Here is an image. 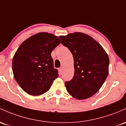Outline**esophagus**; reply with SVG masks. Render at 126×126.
<instances>
[{"label": "esophagus", "mask_w": 126, "mask_h": 126, "mask_svg": "<svg viewBox=\"0 0 126 126\" xmlns=\"http://www.w3.org/2000/svg\"><path fill=\"white\" fill-rule=\"evenodd\" d=\"M62 69H62V67H60V68L59 69V74H60V75L62 74Z\"/></svg>", "instance_id": "34e87169"}]
</instances>
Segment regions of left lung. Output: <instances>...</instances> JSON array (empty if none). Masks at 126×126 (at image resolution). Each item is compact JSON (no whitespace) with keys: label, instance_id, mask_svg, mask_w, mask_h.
Segmentation results:
<instances>
[{"label":"left lung","instance_id":"8db88e82","mask_svg":"<svg viewBox=\"0 0 126 126\" xmlns=\"http://www.w3.org/2000/svg\"><path fill=\"white\" fill-rule=\"evenodd\" d=\"M62 45L69 49L74 60V75L66 81L67 92L75 99L90 97L99 91L108 75L110 59L93 38L80 32L60 36Z\"/></svg>","mask_w":126,"mask_h":126}]
</instances>
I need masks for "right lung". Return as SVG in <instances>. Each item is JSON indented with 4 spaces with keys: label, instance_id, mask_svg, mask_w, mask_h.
I'll list each match as a JSON object with an SVG mask.
<instances>
[{
    "label": "right lung",
    "instance_id": "obj_1",
    "mask_svg": "<svg viewBox=\"0 0 126 126\" xmlns=\"http://www.w3.org/2000/svg\"><path fill=\"white\" fill-rule=\"evenodd\" d=\"M60 42L56 36L42 32L30 37L18 48L12 60V72L27 93L33 96L45 93L59 77L51 54Z\"/></svg>",
    "mask_w": 126,
    "mask_h": 126
}]
</instances>
